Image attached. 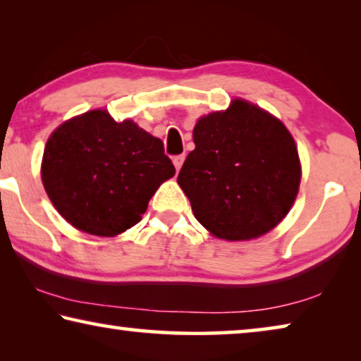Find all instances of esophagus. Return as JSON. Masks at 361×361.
<instances>
[{
  "label": "esophagus",
  "instance_id": "obj_1",
  "mask_svg": "<svg viewBox=\"0 0 361 361\" xmlns=\"http://www.w3.org/2000/svg\"><path fill=\"white\" fill-rule=\"evenodd\" d=\"M173 166H175V169H176V172H178V170L181 169V166H183V162H185V154H180V156H175L173 159Z\"/></svg>",
  "mask_w": 361,
  "mask_h": 361
}]
</instances>
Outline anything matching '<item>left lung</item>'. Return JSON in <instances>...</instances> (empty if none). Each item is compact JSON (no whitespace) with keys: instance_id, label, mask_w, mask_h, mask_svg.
<instances>
[{"instance_id":"8db88e82","label":"left lung","mask_w":361,"mask_h":361,"mask_svg":"<svg viewBox=\"0 0 361 361\" xmlns=\"http://www.w3.org/2000/svg\"><path fill=\"white\" fill-rule=\"evenodd\" d=\"M192 140L176 181L213 237L258 239L288 215L302 170L295 138L279 118L234 99L200 116Z\"/></svg>"}]
</instances>
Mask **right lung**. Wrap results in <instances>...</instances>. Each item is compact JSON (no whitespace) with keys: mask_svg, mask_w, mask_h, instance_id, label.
Listing matches in <instances>:
<instances>
[{"mask_svg":"<svg viewBox=\"0 0 361 361\" xmlns=\"http://www.w3.org/2000/svg\"><path fill=\"white\" fill-rule=\"evenodd\" d=\"M175 175L164 143L137 122H116L97 108L51 133L41 180L56 210L73 228L116 237L135 226L149 199Z\"/></svg>","mask_w":361,"mask_h":361,"instance_id":"1","label":"right lung"}]
</instances>
